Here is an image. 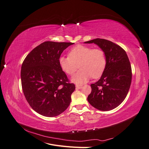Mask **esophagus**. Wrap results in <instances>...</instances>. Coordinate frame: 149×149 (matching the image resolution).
Returning a JSON list of instances; mask_svg holds the SVG:
<instances>
[{
    "mask_svg": "<svg viewBox=\"0 0 149 149\" xmlns=\"http://www.w3.org/2000/svg\"><path fill=\"white\" fill-rule=\"evenodd\" d=\"M82 86H83L81 85V84H76V88L77 89H81Z\"/></svg>",
    "mask_w": 149,
    "mask_h": 149,
    "instance_id": "34e87169",
    "label": "esophagus"
}]
</instances>
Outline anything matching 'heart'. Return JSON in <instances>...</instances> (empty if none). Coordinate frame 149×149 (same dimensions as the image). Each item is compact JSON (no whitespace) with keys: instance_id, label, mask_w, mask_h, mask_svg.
<instances>
[{"instance_id":"1","label":"heart","mask_w":149,"mask_h":149,"mask_svg":"<svg viewBox=\"0 0 149 149\" xmlns=\"http://www.w3.org/2000/svg\"><path fill=\"white\" fill-rule=\"evenodd\" d=\"M58 63L61 69L70 76L74 74L79 66L81 70L72 78V81L81 84L91 77L100 78L106 69L107 60L104 52L101 48L78 45L70 49L68 56H60Z\"/></svg>"}]
</instances>
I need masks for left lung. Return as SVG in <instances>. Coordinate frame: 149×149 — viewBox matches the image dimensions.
<instances>
[{"mask_svg": "<svg viewBox=\"0 0 149 149\" xmlns=\"http://www.w3.org/2000/svg\"><path fill=\"white\" fill-rule=\"evenodd\" d=\"M85 43H94L104 52L106 67L101 78L91 84L88 97L90 104L100 111H110L123 102L132 81V69L124 49L107 40L96 38Z\"/></svg>", "mask_w": 149, "mask_h": 149, "instance_id": "8db88e82", "label": "left lung"}]
</instances>
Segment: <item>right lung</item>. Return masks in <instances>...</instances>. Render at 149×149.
I'll return each mask as SVG.
<instances>
[{"label": "right lung", "instance_id": "add662e5", "mask_svg": "<svg viewBox=\"0 0 149 149\" xmlns=\"http://www.w3.org/2000/svg\"><path fill=\"white\" fill-rule=\"evenodd\" d=\"M68 42H45L26 56L21 69L22 90L29 105L37 113L55 117L68 107L75 85L70 83L58 63Z\"/></svg>", "mask_w": 149, "mask_h": 149}]
</instances>
